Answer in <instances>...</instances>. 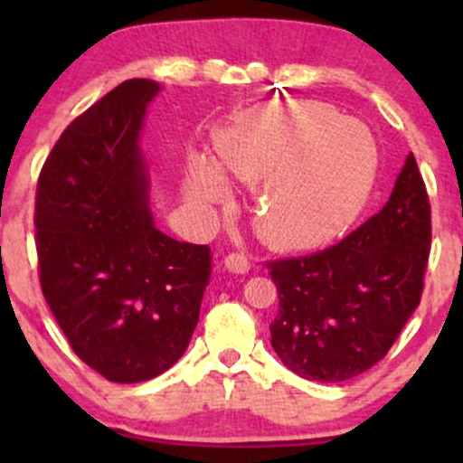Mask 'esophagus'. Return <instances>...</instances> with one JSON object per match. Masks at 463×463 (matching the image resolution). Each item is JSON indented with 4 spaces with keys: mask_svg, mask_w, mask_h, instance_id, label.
Returning a JSON list of instances; mask_svg holds the SVG:
<instances>
[{
    "mask_svg": "<svg viewBox=\"0 0 463 463\" xmlns=\"http://www.w3.org/2000/svg\"><path fill=\"white\" fill-rule=\"evenodd\" d=\"M224 265H226L228 269H231V272H235V274H246L248 269H250L248 257H246V254H241V252H231V254H226Z\"/></svg>",
    "mask_w": 463,
    "mask_h": 463,
    "instance_id": "1",
    "label": "esophagus"
}]
</instances>
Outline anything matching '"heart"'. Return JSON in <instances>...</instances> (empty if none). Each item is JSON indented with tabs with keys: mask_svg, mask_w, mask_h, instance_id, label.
Returning <instances> with one entry per match:
<instances>
[{
	"mask_svg": "<svg viewBox=\"0 0 463 463\" xmlns=\"http://www.w3.org/2000/svg\"><path fill=\"white\" fill-rule=\"evenodd\" d=\"M317 102L263 104L217 132L215 163L191 154L187 198H226L232 176L258 183L257 235L274 248H305L333 237L359 213L376 174L374 139Z\"/></svg>",
	"mask_w": 463,
	"mask_h": 463,
	"instance_id": "1",
	"label": "heart"
}]
</instances>
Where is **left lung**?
<instances>
[{"instance_id":"1","label":"left lung","mask_w":463,"mask_h":463,"mask_svg":"<svg viewBox=\"0 0 463 463\" xmlns=\"http://www.w3.org/2000/svg\"><path fill=\"white\" fill-rule=\"evenodd\" d=\"M431 204L409 154L383 209L320 252L265 265L279 289L272 348L291 372L339 383L370 370L418 309Z\"/></svg>"}]
</instances>
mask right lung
I'll return each mask as SVG.
<instances>
[{
    "mask_svg": "<svg viewBox=\"0 0 463 463\" xmlns=\"http://www.w3.org/2000/svg\"><path fill=\"white\" fill-rule=\"evenodd\" d=\"M154 80H126L78 115L36 184L41 289L73 353L113 383H141L189 346L211 248L154 226L139 132Z\"/></svg>",
    "mask_w": 463,
    "mask_h": 463,
    "instance_id": "right-lung-1",
    "label": "right lung"
}]
</instances>
